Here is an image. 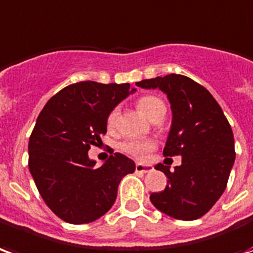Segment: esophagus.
I'll use <instances>...</instances> for the list:
<instances>
[{
	"label": "esophagus",
	"instance_id": "obj_1",
	"mask_svg": "<svg viewBox=\"0 0 253 253\" xmlns=\"http://www.w3.org/2000/svg\"><path fill=\"white\" fill-rule=\"evenodd\" d=\"M134 169H136V172H149V171H152V167L151 166H144L137 163Z\"/></svg>",
	"mask_w": 253,
	"mask_h": 253
}]
</instances>
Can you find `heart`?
Returning a JSON list of instances; mask_svg holds the SVG:
<instances>
[{
	"label": "heart",
	"instance_id": "heart-1",
	"mask_svg": "<svg viewBox=\"0 0 253 253\" xmlns=\"http://www.w3.org/2000/svg\"><path fill=\"white\" fill-rule=\"evenodd\" d=\"M137 106L143 112V113L148 117V119H155L156 116L162 112H166V105L158 97L154 95H145L137 101ZM117 120H119V110L113 109L109 113L108 119H106V124H108L109 129H114L117 125ZM155 144L149 140H126L121 144V149L124 151L125 154L133 156L136 159H144L149 151H152Z\"/></svg>",
	"mask_w": 253,
	"mask_h": 253
}]
</instances>
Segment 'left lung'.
<instances>
[{
  "label": "left lung",
  "instance_id": "obj_1",
  "mask_svg": "<svg viewBox=\"0 0 253 253\" xmlns=\"http://www.w3.org/2000/svg\"><path fill=\"white\" fill-rule=\"evenodd\" d=\"M136 84L167 94L172 124L163 155L182 156V165L174 171L162 163L155 167L169 180L166 189L152 193L149 200L176 220H197L213 208L226 187L236 158L232 128L214 97L189 77L169 74Z\"/></svg>",
  "mask_w": 253,
  "mask_h": 253
}]
</instances>
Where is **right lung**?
Returning a JSON list of instances; mask_svg holds the SVG:
<instances>
[{
    "mask_svg": "<svg viewBox=\"0 0 253 253\" xmlns=\"http://www.w3.org/2000/svg\"><path fill=\"white\" fill-rule=\"evenodd\" d=\"M129 84L84 81L68 84L45 104L28 144V167L44 202L70 224H88L113 206L121 179L134 162L116 152L101 167L90 145L106 133V119L133 93Z\"/></svg>",
    "mask_w": 253,
    "mask_h": 253,
    "instance_id": "add662e5",
    "label": "right lung"
}]
</instances>
